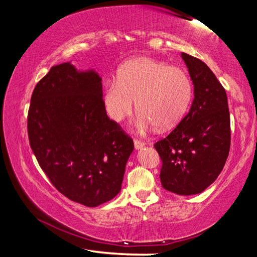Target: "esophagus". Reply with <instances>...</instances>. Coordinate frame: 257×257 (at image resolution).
<instances>
[{
  "label": "esophagus",
  "mask_w": 257,
  "mask_h": 257,
  "mask_svg": "<svg viewBox=\"0 0 257 257\" xmlns=\"http://www.w3.org/2000/svg\"><path fill=\"white\" fill-rule=\"evenodd\" d=\"M134 145H135V149H136V150H141L142 147L145 146V143L142 142V141H138V139H135Z\"/></svg>",
  "instance_id": "esophagus-1"
}]
</instances>
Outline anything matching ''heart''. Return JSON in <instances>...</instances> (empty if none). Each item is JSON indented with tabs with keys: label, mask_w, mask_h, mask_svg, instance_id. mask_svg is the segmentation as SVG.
Listing matches in <instances>:
<instances>
[{
	"label": "heart",
	"mask_w": 257,
	"mask_h": 257,
	"mask_svg": "<svg viewBox=\"0 0 257 257\" xmlns=\"http://www.w3.org/2000/svg\"><path fill=\"white\" fill-rule=\"evenodd\" d=\"M191 97L193 85L185 70L162 61L139 58L119 69L118 79L106 81L103 104L107 115L120 122L133 112L136 99L139 129L155 125L170 129L184 118Z\"/></svg>",
	"instance_id": "1"
}]
</instances>
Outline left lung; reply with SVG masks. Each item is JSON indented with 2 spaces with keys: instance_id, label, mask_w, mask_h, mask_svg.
Wrapping results in <instances>:
<instances>
[{
  "instance_id": "1",
  "label": "left lung",
  "mask_w": 257,
  "mask_h": 257,
  "mask_svg": "<svg viewBox=\"0 0 257 257\" xmlns=\"http://www.w3.org/2000/svg\"><path fill=\"white\" fill-rule=\"evenodd\" d=\"M181 58L194 84V101L177 127L154 144L162 168L161 184L178 195L202 193L220 175L229 155L231 132L227 94L205 63Z\"/></svg>"
}]
</instances>
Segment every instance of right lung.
<instances>
[{"mask_svg": "<svg viewBox=\"0 0 257 257\" xmlns=\"http://www.w3.org/2000/svg\"><path fill=\"white\" fill-rule=\"evenodd\" d=\"M27 120L30 147L61 194L88 207L118 195L134 142L107 116L97 72L52 67L35 86Z\"/></svg>", "mask_w": 257, "mask_h": 257, "instance_id": "obj_1", "label": "right lung"}]
</instances>
